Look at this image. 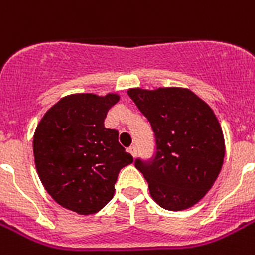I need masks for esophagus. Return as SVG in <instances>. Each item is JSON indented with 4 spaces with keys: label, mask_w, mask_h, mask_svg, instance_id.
<instances>
[{
    "label": "esophagus",
    "mask_w": 255,
    "mask_h": 255,
    "mask_svg": "<svg viewBox=\"0 0 255 255\" xmlns=\"http://www.w3.org/2000/svg\"><path fill=\"white\" fill-rule=\"evenodd\" d=\"M128 152H129V153H131V155L135 157L136 153H137V148H136V145H131V147L128 148Z\"/></svg>",
    "instance_id": "1"
}]
</instances>
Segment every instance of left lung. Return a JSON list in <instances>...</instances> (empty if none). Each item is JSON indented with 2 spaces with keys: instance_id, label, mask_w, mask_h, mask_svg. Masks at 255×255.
<instances>
[{
  "instance_id": "1",
  "label": "left lung",
  "mask_w": 255,
  "mask_h": 255,
  "mask_svg": "<svg viewBox=\"0 0 255 255\" xmlns=\"http://www.w3.org/2000/svg\"><path fill=\"white\" fill-rule=\"evenodd\" d=\"M128 95L152 126L156 156L136 160L151 197L172 212L196 205L217 180L225 140L209 104L181 87L129 88Z\"/></svg>"
}]
</instances>
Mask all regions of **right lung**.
<instances>
[{
  "label": "right lung",
  "mask_w": 255,
  "mask_h": 255,
  "mask_svg": "<svg viewBox=\"0 0 255 255\" xmlns=\"http://www.w3.org/2000/svg\"><path fill=\"white\" fill-rule=\"evenodd\" d=\"M118 94H73L49 108L33 137L35 168L54 201L78 214H94L111 201L120 169L133 161L119 132L104 127Z\"/></svg>",
  "instance_id": "obj_1"
}]
</instances>
